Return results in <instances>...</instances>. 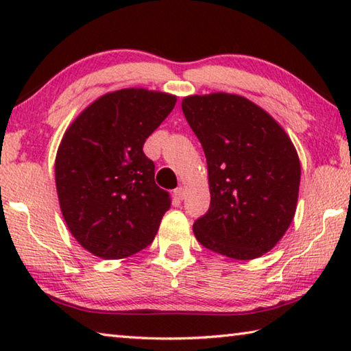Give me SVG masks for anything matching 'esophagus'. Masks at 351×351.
Listing matches in <instances>:
<instances>
[{"mask_svg": "<svg viewBox=\"0 0 351 351\" xmlns=\"http://www.w3.org/2000/svg\"><path fill=\"white\" fill-rule=\"evenodd\" d=\"M175 195H176L178 199H184V198H186V189L180 186L178 189H175Z\"/></svg>", "mask_w": 351, "mask_h": 351, "instance_id": "obj_1", "label": "esophagus"}]
</instances>
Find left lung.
Here are the masks:
<instances>
[{
    "mask_svg": "<svg viewBox=\"0 0 351 351\" xmlns=\"http://www.w3.org/2000/svg\"><path fill=\"white\" fill-rule=\"evenodd\" d=\"M182 112L203 145L210 207L193 223L204 247L235 260L271 251L293 221L300 162L268 112L228 93L189 96Z\"/></svg>",
    "mask_w": 351,
    "mask_h": 351,
    "instance_id": "1",
    "label": "left lung"
}]
</instances>
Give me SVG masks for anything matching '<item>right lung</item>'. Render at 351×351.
I'll use <instances>...</instances> for the list:
<instances>
[{
	"mask_svg": "<svg viewBox=\"0 0 351 351\" xmlns=\"http://www.w3.org/2000/svg\"><path fill=\"white\" fill-rule=\"evenodd\" d=\"M175 104L171 94L125 88L94 100L64 133L56 158L58 203L69 232L96 257L142 251L170 209L142 147Z\"/></svg>",
	"mask_w": 351,
	"mask_h": 351,
	"instance_id": "right-lung-1",
	"label": "right lung"
}]
</instances>
